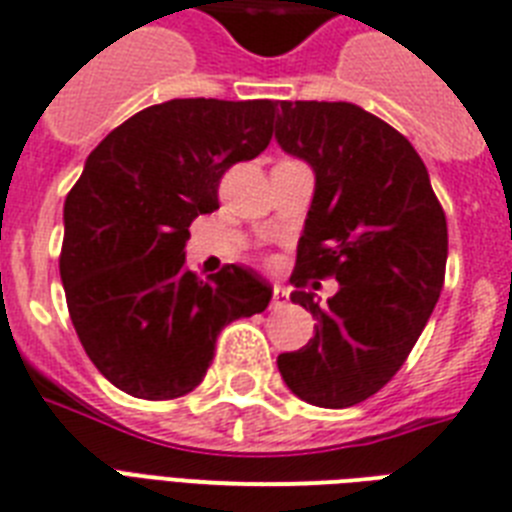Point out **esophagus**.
<instances>
[{"instance_id":"obj_1","label":"esophagus","mask_w":512,"mask_h":512,"mask_svg":"<svg viewBox=\"0 0 512 512\" xmlns=\"http://www.w3.org/2000/svg\"><path fill=\"white\" fill-rule=\"evenodd\" d=\"M288 306V290L282 288V285H275V290H272V309H285Z\"/></svg>"}]
</instances>
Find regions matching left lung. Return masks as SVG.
<instances>
[{"label": "left lung", "instance_id": "1", "mask_svg": "<svg viewBox=\"0 0 512 512\" xmlns=\"http://www.w3.org/2000/svg\"><path fill=\"white\" fill-rule=\"evenodd\" d=\"M280 108L277 142L314 171L290 301L317 325L277 367L298 399L341 410L378 394L418 343L444 285L447 216L394 126L351 102ZM314 276L339 280L327 307L305 290Z\"/></svg>", "mask_w": 512, "mask_h": 512}]
</instances>
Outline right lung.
<instances>
[{"label": "right lung", "instance_id": "right-lung-1", "mask_svg": "<svg viewBox=\"0 0 512 512\" xmlns=\"http://www.w3.org/2000/svg\"><path fill=\"white\" fill-rule=\"evenodd\" d=\"M272 100H169L134 113L89 153L63 208L60 277L94 367L137 399L190 394L224 325L264 312L272 288L227 264L185 267L192 219L219 208V179L272 140Z\"/></svg>", "mask_w": 512, "mask_h": 512}]
</instances>
